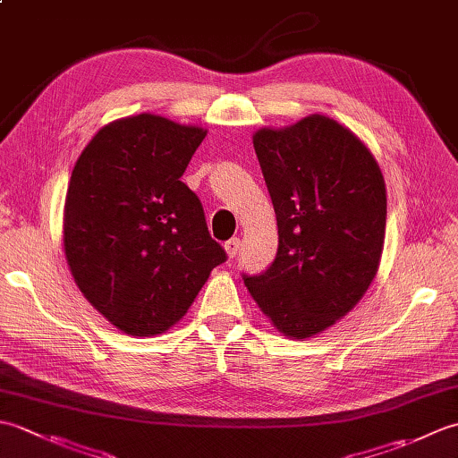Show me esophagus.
<instances>
[{
    "label": "esophagus",
    "instance_id": "1",
    "mask_svg": "<svg viewBox=\"0 0 458 458\" xmlns=\"http://www.w3.org/2000/svg\"><path fill=\"white\" fill-rule=\"evenodd\" d=\"M240 238H232V240H228L226 244H224V250H226V254H228V258L230 259H234L238 254H240Z\"/></svg>",
    "mask_w": 458,
    "mask_h": 458
}]
</instances>
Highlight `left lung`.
<instances>
[{
  "mask_svg": "<svg viewBox=\"0 0 458 458\" xmlns=\"http://www.w3.org/2000/svg\"><path fill=\"white\" fill-rule=\"evenodd\" d=\"M254 149L277 218L276 259L242 276L279 333L309 338L368 291L386 236V182L374 155L344 125L313 114L261 128Z\"/></svg>",
  "mask_w": 458,
  "mask_h": 458,
  "instance_id": "8db88e82",
  "label": "left lung"
}]
</instances>
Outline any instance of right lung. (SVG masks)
Returning a JSON list of instances; mask_svg holds the SVG:
<instances>
[{
	"label": "right lung",
	"mask_w": 458,
	"mask_h": 458,
	"mask_svg": "<svg viewBox=\"0 0 458 458\" xmlns=\"http://www.w3.org/2000/svg\"><path fill=\"white\" fill-rule=\"evenodd\" d=\"M207 130L155 114L115 120L76 161L63 240L89 303L131 336L169 330L226 251L181 181Z\"/></svg>",
	"instance_id": "add662e5"
}]
</instances>
